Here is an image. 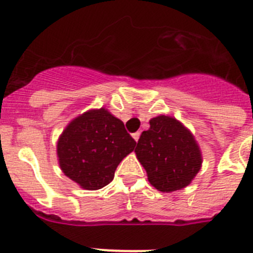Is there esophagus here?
<instances>
[{
	"label": "esophagus",
	"mask_w": 253,
	"mask_h": 253,
	"mask_svg": "<svg viewBox=\"0 0 253 253\" xmlns=\"http://www.w3.org/2000/svg\"><path fill=\"white\" fill-rule=\"evenodd\" d=\"M131 135H133L134 140H135V142H138V139H139V137H140V131H137V133H133V134H131Z\"/></svg>",
	"instance_id": "1"
}]
</instances>
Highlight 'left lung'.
Here are the masks:
<instances>
[{
    "label": "left lung",
    "instance_id": "1",
    "mask_svg": "<svg viewBox=\"0 0 253 253\" xmlns=\"http://www.w3.org/2000/svg\"><path fill=\"white\" fill-rule=\"evenodd\" d=\"M149 125L135 148L148 181L162 193L184 189L202 167V152L195 138L171 116H156Z\"/></svg>",
    "mask_w": 253,
    "mask_h": 253
}]
</instances>
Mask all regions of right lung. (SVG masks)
Returning <instances> with one entry per match:
<instances>
[{"mask_svg":"<svg viewBox=\"0 0 253 253\" xmlns=\"http://www.w3.org/2000/svg\"><path fill=\"white\" fill-rule=\"evenodd\" d=\"M135 144L124 123L101 107L67 125L58 139V161L64 175L82 189L99 190L113 181L118 165Z\"/></svg>","mask_w":253,"mask_h":253,"instance_id":"add662e5","label":"right lung"}]
</instances>
